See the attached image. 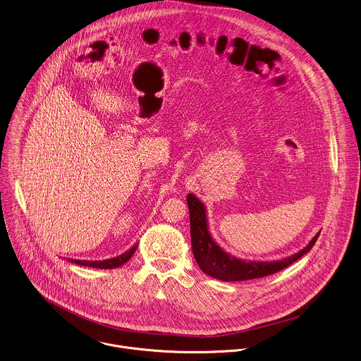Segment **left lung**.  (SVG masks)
Here are the masks:
<instances>
[{
    "mask_svg": "<svg viewBox=\"0 0 361 361\" xmlns=\"http://www.w3.org/2000/svg\"><path fill=\"white\" fill-rule=\"evenodd\" d=\"M187 202L190 209L191 244L194 258L204 274L223 282L250 281L276 274L288 268V265H291L297 259H300L304 254H307L312 248L319 235V233L315 234L302 250L288 258L268 262L247 261L233 257L231 254L226 252L220 245H217L216 241L212 238L209 233L207 208L194 194H188Z\"/></svg>",
    "mask_w": 361,
    "mask_h": 361,
    "instance_id": "8db88e82",
    "label": "left lung"
}]
</instances>
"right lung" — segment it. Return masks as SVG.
Listing matches in <instances>:
<instances>
[{
	"mask_svg": "<svg viewBox=\"0 0 361 361\" xmlns=\"http://www.w3.org/2000/svg\"><path fill=\"white\" fill-rule=\"evenodd\" d=\"M138 244H135L134 247H131L128 251L123 252L118 257L110 258V259H103V261H86V259H71L68 258V261H71L76 265H82V267H89V268H96V269H113V268H118L123 264H126L127 261H130V258L134 255L135 250H137Z\"/></svg>",
	"mask_w": 361,
	"mask_h": 361,
	"instance_id": "obj_1",
	"label": "right lung"
}]
</instances>
